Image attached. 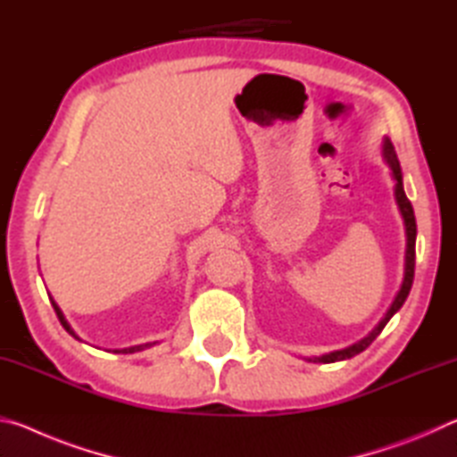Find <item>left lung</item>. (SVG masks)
<instances>
[{"label": "left lung", "instance_id": "left-lung-1", "mask_svg": "<svg viewBox=\"0 0 457 457\" xmlns=\"http://www.w3.org/2000/svg\"><path fill=\"white\" fill-rule=\"evenodd\" d=\"M383 161L385 165L389 167L391 171V179L395 183V201H397V207H399V213L401 218H403V226H405V266H403V282H401V288L395 294V298H393V303L389 306V311L385 312V316L381 320H378L377 327L369 332L365 338L357 340V343L346 346V349H340V351H332L327 354H320V357H308L306 361L311 362H337V361H346V359H353L354 354H359L367 349V346L373 343V340L381 335V330L385 328V324L393 319V314L399 312V308L403 306V303L409 296V290H411V284H413V274H415V237H417V223H415V213H413V207H411V201L407 199L405 195V189H403V171H401V165H399V159H397V153H395V146H393L391 138L385 137L383 138Z\"/></svg>", "mask_w": 457, "mask_h": 457}]
</instances>
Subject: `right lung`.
I'll list each match as a JSON object with an SVG mask.
<instances>
[{
	"label": "right lung",
	"instance_id": "obj_1",
	"mask_svg": "<svg viewBox=\"0 0 457 457\" xmlns=\"http://www.w3.org/2000/svg\"><path fill=\"white\" fill-rule=\"evenodd\" d=\"M48 296H50V294H48ZM50 300H52V306H54V311H56V314H58V319H60V322H62V327H64L66 328V332H68V335H72L76 340H82L79 335H76V332H74V328L71 327V322H68L66 320V316H64V312H62L60 311V306L56 304V300H54L52 296H50ZM159 343V340H154V343H145V345H135V346H127V349H114L112 353H119V354H130V353H138V351H145V349H151V346H154V345H157Z\"/></svg>",
	"mask_w": 457,
	"mask_h": 457
}]
</instances>
